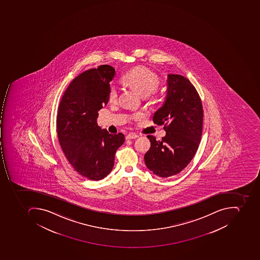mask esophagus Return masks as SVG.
<instances>
[{"mask_svg": "<svg viewBox=\"0 0 260 260\" xmlns=\"http://www.w3.org/2000/svg\"><path fill=\"white\" fill-rule=\"evenodd\" d=\"M138 135L135 133H131V134H129V135H126L125 137V139L126 140H131V139H135V138H138Z\"/></svg>", "mask_w": 260, "mask_h": 260, "instance_id": "esophagus-1", "label": "esophagus"}]
</instances>
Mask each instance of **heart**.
Instances as JSON below:
<instances>
[{
  "label": "heart",
  "mask_w": 260,
  "mask_h": 260,
  "mask_svg": "<svg viewBox=\"0 0 260 260\" xmlns=\"http://www.w3.org/2000/svg\"><path fill=\"white\" fill-rule=\"evenodd\" d=\"M122 79L125 83L134 87L143 96L149 95L157 90L160 83L158 77L144 67H138L128 71L124 74ZM118 87L117 85L112 84L109 91V100L115 102L118 100ZM142 117V113L137 112L133 114L131 118L137 120Z\"/></svg>",
  "instance_id": "obj_1"
}]
</instances>
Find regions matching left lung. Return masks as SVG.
<instances>
[{
    "label": "left lung",
    "instance_id": "obj_1",
    "mask_svg": "<svg viewBox=\"0 0 260 260\" xmlns=\"http://www.w3.org/2000/svg\"><path fill=\"white\" fill-rule=\"evenodd\" d=\"M167 95L164 105L153 117L164 125L161 140L148 135L151 143L145 154L149 170L160 177L176 175L188 166L197 153L203 129L202 103L193 85L181 75H168Z\"/></svg>",
    "mask_w": 260,
    "mask_h": 260
}]
</instances>
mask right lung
Listing matches in <instances>:
<instances>
[{"mask_svg":"<svg viewBox=\"0 0 260 260\" xmlns=\"http://www.w3.org/2000/svg\"><path fill=\"white\" fill-rule=\"evenodd\" d=\"M114 74L110 65L85 71L71 82L58 109L57 135L65 157L74 170L92 181L111 173L116 150L125 142L122 133L111 135L97 123Z\"/></svg>","mask_w":260,"mask_h":260,"instance_id":"add662e5","label":"right lung"}]
</instances>
